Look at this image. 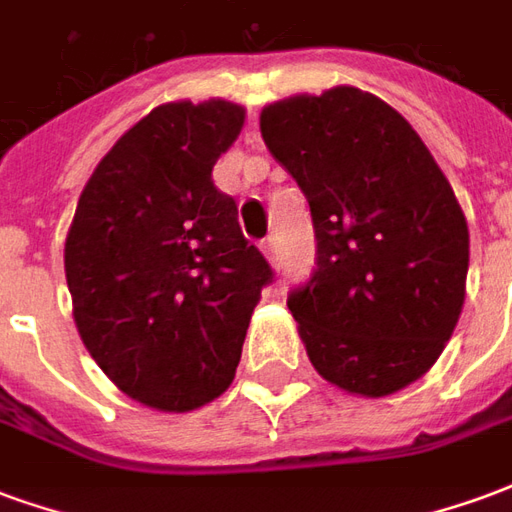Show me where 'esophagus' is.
<instances>
[{"label": "esophagus", "mask_w": 512, "mask_h": 512, "mask_svg": "<svg viewBox=\"0 0 512 512\" xmlns=\"http://www.w3.org/2000/svg\"><path fill=\"white\" fill-rule=\"evenodd\" d=\"M260 249H263V255H266V260L271 263L274 268H279V249H277V241L274 238H266L263 244H260Z\"/></svg>", "instance_id": "34e87169"}]
</instances>
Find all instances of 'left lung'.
<instances>
[{"mask_svg":"<svg viewBox=\"0 0 512 512\" xmlns=\"http://www.w3.org/2000/svg\"><path fill=\"white\" fill-rule=\"evenodd\" d=\"M260 134L310 202L318 268L288 299L312 367L386 397L436 365L466 299L469 227L406 117L351 84L263 106Z\"/></svg>","mask_w":512,"mask_h":512,"instance_id":"8db88e82","label":"left lung"}]
</instances>
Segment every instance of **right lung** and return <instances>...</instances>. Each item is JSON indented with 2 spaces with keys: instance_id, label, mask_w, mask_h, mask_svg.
Instances as JSON below:
<instances>
[{
  "instance_id": "obj_1",
  "label": "right lung",
  "mask_w": 512,
  "mask_h": 512,
  "mask_svg": "<svg viewBox=\"0 0 512 512\" xmlns=\"http://www.w3.org/2000/svg\"><path fill=\"white\" fill-rule=\"evenodd\" d=\"M244 120L224 98L156 106L98 161L68 227L65 279L84 348L147 408L191 411L233 384L274 277L211 175Z\"/></svg>"
}]
</instances>
